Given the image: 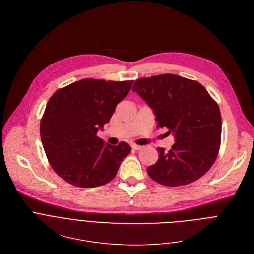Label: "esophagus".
<instances>
[{
  "label": "esophagus",
  "mask_w": 254,
  "mask_h": 254,
  "mask_svg": "<svg viewBox=\"0 0 254 254\" xmlns=\"http://www.w3.org/2000/svg\"><path fill=\"white\" fill-rule=\"evenodd\" d=\"M131 148H132V149H135V150H139V149L142 148V146L137 145V144H135V143H132V144H131Z\"/></svg>",
  "instance_id": "1"
}]
</instances>
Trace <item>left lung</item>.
<instances>
[{
  "mask_svg": "<svg viewBox=\"0 0 254 254\" xmlns=\"http://www.w3.org/2000/svg\"><path fill=\"white\" fill-rule=\"evenodd\" d=\"M136 92L153 110L156 127H166L176 142L168 151L157 147V161L148 176L165 187L190 185L214 163L221 140V115L217 103L196 81L174 73L135 80Z\"/></svg>",
  "mask_w": 254,
  "mask_h": 254,
  "instance_id": "1",
  "label": "left lung"
}]
</instances>
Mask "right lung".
<instances>
[{
	"instance_id": "right-lung-1",
	"label": "right lung",
	"mask_w": 254,
	"mask_h": 254,
	"mask_svg": "<svg viewBox=\"0 0 254 254\" xmlns=\"http://www.w3.org/2000/svg\"><path fill=\"white\" fill-rule=\"evenodd\" d=\"M132 82L83 78L50 98L41 119V139L54 172L67 184L96 188L116 177L131 148L125 141L105 144L97 132L110 122Z\"/></svg>"
}]
</instances>
